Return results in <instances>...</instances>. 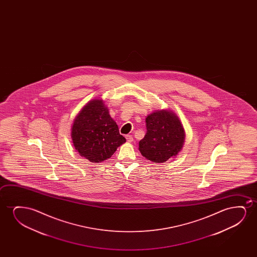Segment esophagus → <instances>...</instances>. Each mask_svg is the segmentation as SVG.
I'll return each mask as SVG.
<instances>
[{"mask_svg":"<svg viewBox=\"0 0 257 257\" xmlns=\"http://www.w3.org/2000/svg\"><path fill=\"white\" fill-rule=\"evenodd\" d=\"M125 138H126L127 141H128L129 143H132V142L134 141V137H133L132 135H126V137Z\"/></svg>","mask_w":257,"mask_h":257,"instance_id":"1","label":"esophagus"}]
</instances>
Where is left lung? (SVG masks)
I'll return each mask as SVG.
<instances>
[{"mask_svg": "<svg viewBox=\"0 0 257 257\" xmlns=\"http://www.w3.org/2000/svg\"><path fill=\"white\" fill-rule=\"evenodd\" d=\"M147 134L140 141V151L154 162H165L178 155L183 148L185 134L178 116L171 110L161 109L146 118Z\"/></svg>", "mask_w": 257, "mask_h": 257, "instance_id": "8db88e82", "label": "left lung"}]
</instances>
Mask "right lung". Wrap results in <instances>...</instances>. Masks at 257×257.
<instances>
[{
    "mask_svg": "<svg viewBox=\"0 0 257 257\" xmlns=\"http://www.w3.org/2000/svg\"><path fill=\"white\" fill-rule=\"evenodd\" d=\"M71 138L80 155L95 163L110 158L125 142L102 99H93L81 109L74 118Z\"/></svg>",
    "mask_w": 257,
    "mask_h": 257,
    "instance_id": "obj_1",
    "label": "right lung"
}]
</instances>
